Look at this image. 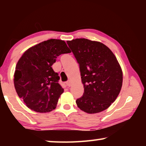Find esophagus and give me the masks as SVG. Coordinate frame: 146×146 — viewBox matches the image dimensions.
Wrapping results in <instances>:
<instances>
[{
    "label": "esophagus",
    "instance_id": "1",
    "mask_svg": "<svg viewBox=\"0 0 146 146\" xmlns=\"http://www.w3.org/2000/svg\"><path fill=\"white\" fill-rule=\"evenodd\" d=\"M71 84H71V80H68L67 82H66V85H67L68 87H70V86H71Z\"/></svg>",
    "mask_w": 146,
    "mask_h": 146
}]
</instances>
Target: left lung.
Returning <instances> with one entry per match:
<instances>
[{"instance_id": "1", "label": "left lung", "mask_w": 146, "mask_h": 146, "mask_svg": "<svg viewBox=\"0 0 146 146\" xmlns=\"http://www.w3.org/2000/svg\"><path fill=\"white\" fill-rule=\"evenodd\" d=\"M67 44L80 66L84 88L76 105L90 114L103 111L115 102L122 88L123 74L117 58L100 42L76 38Z\"/></svg>"}]
</instances>
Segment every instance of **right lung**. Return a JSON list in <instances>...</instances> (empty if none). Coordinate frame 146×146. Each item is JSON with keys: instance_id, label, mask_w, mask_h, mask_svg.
I'll list each match as a JSON object with an SVG mask.
<instances>
[{"instance_id": "1", "label": "right lung", "mask_w": 146, "mask_h": 146, "mask_svg": "<svg viewBox=\"0 0 146 146\" xmlns=\"http://www.w3.org/2000/svg\"><path fill=\"white\" fill-rule=\"evenodd\" d=\"M71 53L65 41L49 39L29 48L18 61L14 73L17 95L34 111L45 113L56 108L64 89L51 68L61 54Z\"/></svg>"}]
</instances>
